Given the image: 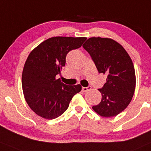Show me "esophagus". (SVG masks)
<instances>
[{
	"label": "esophagus",
	"instance_id": "34e87169",
	"mask_svg": "<svg viewBox=\"0 0 151 151\" xmlns=\"http://www.w3.org/2000/svg\"><path fill=\"white\" fill-rule=\"evenodd\" d=\"M92 88V87L91 86H88L87 87H83V88H82V90H83V92H87V91H88L89 90H90V89Z\"/></svg>",
	"mask_w": 151,
	"mask_h": 151
}]
</instances>
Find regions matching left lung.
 Masks as SVG:
<instances>
[{
    "instance_id": "1",
    "label": "left lung",
    "mask_w": 151,
    "mask_h": 151,
    "mask_svg": "<svg viewBox=\"0 0 151 151\" xmlns=\"http://www.w3.org/2000/svg\"><path fill=\"white\" fill-rule=\"evenodd\" d=\"M83 47L90 54L99 73L107 75L106 83L99 89L101 101L92 109L101 116H115L127 107L134 93L132 61L124 47L111 38L92 37Z\"/></svg>"
}]
</instances>
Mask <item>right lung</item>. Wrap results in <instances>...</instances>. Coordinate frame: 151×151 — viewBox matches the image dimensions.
<instances>
[{
  "instance_id": "right-lung-1",
  "label": "right lung",
  "mask_w": 151,
  "mask_h": 151,
  "mask_svg": "<svg viewBox=\"0 0 151 151\" xmlns=\"http://www.w3.org/2000/svg\"><path fill=\"white\" fill-rule=\"evenodd\" d=\"M87 38L52 37L29 54L22 72L24 98L33 112L52 120L62 115L73 96L81 92V85H67L56 79L66 64L70 50L81 47Z\"/></svg>"
}]
</instances>
